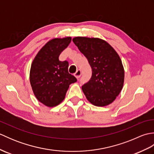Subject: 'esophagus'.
Segmentation results:
<instances>
[{
	"label": "esophagus",
	"mask_w": 154,
	"mask_h": 154,
	"mask_svg": "<svg viewBox=\"0 0 154 154\" xmlns=\"http://www.w3.org/2000/svg\"><path fill=\"white\" fill-rule=\"evenodd\" d=\"M74 75H75V77L77 78V79H79V78L81 77V70H77L76 71V73L74 74Z\"/></svg>",
	"instance_id": "34e87169"
}]
</instances>
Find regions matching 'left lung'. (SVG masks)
Here are the masks:
<instances>
[{"label": "left lung", "mask_w": 154, "mask_h": 154, "mask_svg": "<svg viewBox=\"0 0 154 154\" xmlns=\"http://www.w3.org/2000/svg\"><path fill=\"white\" fill-rule=\"evenodd\" d=\"M73 42L92 69L91 79L82 86L87 99L94 106L109 105L116 99L124 85V70L119 54L100 38L75 37Z\"/></svg>", "instance_id": "left-lung-1"}]
</instances>
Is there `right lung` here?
<instances>
[{
    "label": "right lung",
    "instance_id": "right-lung-1",
    "mask_svg": "<svg viewBox=\"0 0 154 154\" xmlns=\"http://www.w3.org/2000/svg\"><path fill=\"white\" fill-rule=\"evenodd\" d=\"M71 41V37L52 39L42 48L32 61L30 72L32 91L36 99L48 107L60 104L69 85L77 81L69 73L68 62L59 60L60 54Z\"/></svg>",
    "mask_w": 154,
    "mask_h": 154
}]
</instances>
